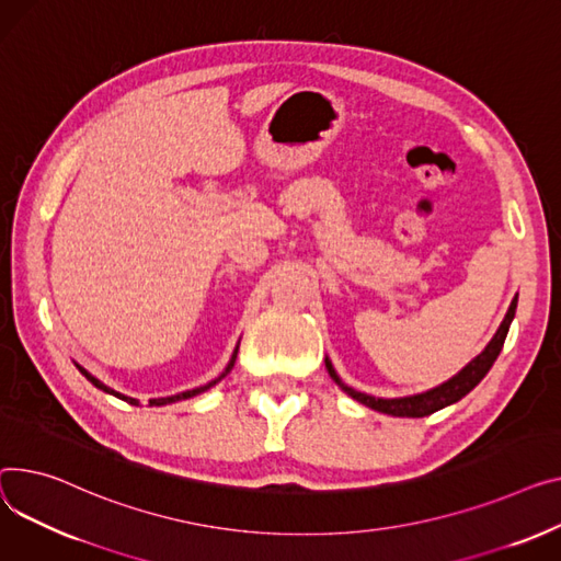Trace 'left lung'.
<instances>
[{
  "mask_svg": "<svg viewBox=\"0 0 561 561\" xmlns=\"http://www.w3.org/2000/svg\"><path fill=\"white\" fill-rule=\"evenodd\" d=\"M516 302H518V295L512 300L501 327L496 329L494 339L488 343V347H484L473 360H469L456 377H451L449 381H444V383H439V386H435L426 392L408 394V397H394V399H383V397H371V394L358 392L339 377V371L333 369L329 356L324 358L327 371H329V377L335 381V386H339L345 394H350L352 399H356L358 403H363L371 410H377V413L392 415V417H426V415L435 413V410H442L446 405L460 401L465 394H469L484 379V375H488L490 367L494 365V360L499 358V354L503 350L505 335H507L510 324H512L514 313H516Z\"/></svg>",
  "mask_w": 561,
  "mask_h": 561,
  "instance_id": "1",
  "label": "left lung"
}]
</instances>
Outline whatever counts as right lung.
Wrapping results in <instances>:
<instances>
[{"label": "right lung", "instance_id": "add662e5", "mask_svg": "<svg viewBox=\"0 0 561 561\" xmlns=\"http://www.w3.org/2000/svg\"><path fill=\"white\" fill-rule=\"evenodd\" d=\"M237 354H239V343H237V347H234V352H232V358H230V363L226 365V369L220 371V375L216 377V379H211L209 383H205V386H201V388H194V390H186V392H178V394H171V397H158V399H148V405H167V403H175V401H182V399H192V397H196V394H201V392H207L209 388H214L218 381H222L226 379L230 371H232V367H234V363H237ZM79 367V371L81 375L94 386V388H99V390H103V392H107V394H112V397H117V399H122V401H128L130 405H139V399H133V397H128V394H122V392H117V390H112L110 386H105L103 381H99L94 375H90V371L83 367V365H79V363H73Z\"/></svg>", "mask_w": 561, "mask_h": 561}]
</instances>
